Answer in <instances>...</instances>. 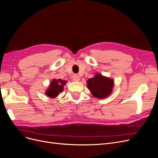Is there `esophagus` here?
<instances>
[{
    "label": "esophagus",
    "mask_w": 158,
    "mask_h": 158,
    "mask_svg": "<svg viewBox=\"0 0 158 158\" xmlns=\"http://www.w3.org/2000/svg\"><path fill=\"white\" fill-rule=\"evenodd\" d=\"M73 80H74V81H76V82H78V81L80 80L79 76H78L77 74H74V75L73 76Z\"/></svg>",
    "instance_id": "esophagus-1"
}]
</instances>
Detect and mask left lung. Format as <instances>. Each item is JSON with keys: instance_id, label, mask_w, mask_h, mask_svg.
<instances>
[{"instance_id": "left-lung-1", "label": "left lung", "mask_w": 158, "mask_h": 158, "mask_svg": "<svg viewBox=\"0 0 158 158\" xmlns=\"http://www.w3.org/2000/svg\"><path fill=\"white\" fill-rule=\"evenodd\" d=\"M87 85L94 97L103 99L107 98L111 94L114 81L113 79L98 73L94 77L87 80Z\"/></svg>"}]
</instances>
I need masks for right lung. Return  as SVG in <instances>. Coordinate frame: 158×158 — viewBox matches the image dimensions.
Here are the masks:
<instances>
[{
	"label": "right lung",
	"instance_id": "obj_1",
	"mask_svg": "<svg viewBox=\"0 0 158 158\" xmlns=\"http://www.w3.org/2000/svg\"><path fill=\"white\" fill-rule=\"evenodd\" d=\"M66 82L61 79H53L49 85V88L46 90L45 95L51 98H55L63 91L64 85Z\"/></svg>",
	"mask_w": 158,
	"mask_h": 158
}]
</instances>
